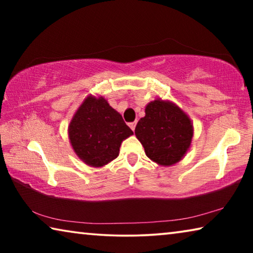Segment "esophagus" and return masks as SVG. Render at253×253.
I'll list each match as a JSON object with an SVG mask.
<instances>
[{
    "label": "esophagus",
    "mask_w": 253,
    "mask_h": 253,
    "mask_svg": "<svg viewBox=\"0 0 253 253\" xmlns=\"http://www.w3.org/2000/svg\"><path fill=\"white\" fill-rule=\"evenodd\" d=\"M136 122H132V123H130L129 124V127L131 128V130H135V128H136Z\"/></svg>",
    "instance_id": "1"
}]
</instances>
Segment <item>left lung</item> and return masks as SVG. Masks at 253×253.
Segmentation results:
<instances>
[{
	"label": "left lung",
	"mask_w": 253,
	"mask_h": 253,
	"mask_svg": "<svg viewBox=\"0 0 253 253\" xmlns=\"http://www.w3.org/2000/svg\"><path fill=\"white\" fill-rule=\"evenodd\" d=\"M135 135L147 157L163 166L176 164L185 155L193 137V125L187 115L170 101L156 99L145 108Z\"/></svg>",
	"instance_id": "obj_1"
}]
</instances>
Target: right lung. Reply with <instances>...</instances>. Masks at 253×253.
I'll list each match as a JSON object with an SVG mask.
<instances>
[{"instance_id": "right-lung-1", "label": "right lung", "mask_w": 253, "mask_h": 253, "mask_svg": "<svg viewBox=\"0 0 253 253\" xmlns=\"http://www.w3.org/2000/svg\"><path fill=\"white\" fill-rule=\"evenodd\" d=\"M69 139L81 161L101 168L115 160L124 139L134 134L102 97L88 96L72 117Z\"/></svg>"}]
</instances>
